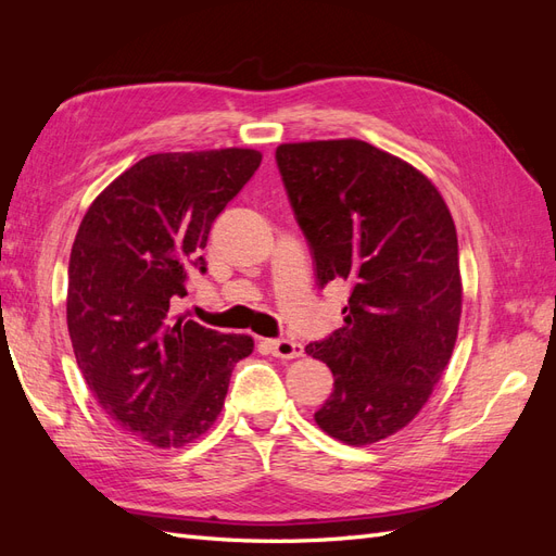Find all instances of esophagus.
I'll use <instances>...</instances> for the list:
<instances>
[{"mask_svg": "<svg viewBox=\"0 0 556 556\" xmlns=\"http://www.w3.org/2000/svg\"><path fill=\"white\" fill-rule=\"evenodd\" d=\"M268 350H271V355L280 357V359H294L304 355V345L290 341V339H274V341H266Z\"/></svg>", "mask_w": 556, "mask_h": 556, "instance_id": "1", "label": "esophagus"}]
</instances>
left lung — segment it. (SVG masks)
Instances as JSON below:
<instances>
[{"mask_svg":"<svg viewBox=\"0 0 556 556\" xmlns=\"http://www.w3.org/2000/svg\"><path fill=\"white\" fill-rule=\"evenodd\" d=\"M278 172L315 262L319 288L343 278V327L306 345L333 374L317 427L348 445L410 425L457 341V229L415 166L357 141L276 148Z\"/></svg>","mask_w":556,"mask_h":556,"instance_id":"obj_1","label":"left lung"}]
</instances>
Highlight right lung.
Segmentation results:
<instances>
[{
  "label": "right lung",
  "instance_id": "right-lung-1",
  "mask_svg": "<svg viewBox=\"0 0 556 556\" xmlns=\"http://www.w3.org/2000/svg\"><path fill=\"white\" fill-rule=\"evenodd\" d=\"M260 150L223 148L139 160L99 194L78 227L66 327L83 378L125 433L182 447L225 406L233 364L255 343L174 317L190 268L206 274L215 217L257 172Z\"/></svg>",
  "mask_w": 556,
  "mask_h": 556
}]
</instances>
